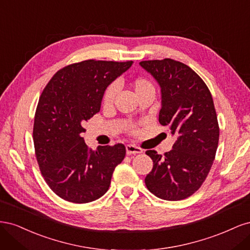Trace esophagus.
<instances>
[{
  "instance_id": "obj_1",
  "label": "esophagus",
  "mask_w": 250,
  "mask_h": 250,
  "mask_svg": "<svg viewBox=\"0 0 250 250\" xmlns=\"http://www.w3.org/2000/svg\"><path fill=\"white\" fill-rule=\"evenodd\" d=\"M143 152V149H141L138 146H134V145H127L126 146V153L128 155H131V154H137V153H142Z\"/></svg>"
}]
</instances>
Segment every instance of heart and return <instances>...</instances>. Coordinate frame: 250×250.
Instances as JSON below:
<instances>
[{
	"instance_id": "heart-1",
	"label": "heart",
	"mask_w": 250,
	"mask_h": 250,
	"mask_svg": "<svg viewBox=\"0 0 250 250\" xmlns=\"http://www.w3.org/2000/svg\"><path fill=\"white\" fill-rule=\"evenodd\" d=\"M129 85L138 98L144 94H153L155 92V86L152 80L145 76H138L130 80ZM117 95V86L116 84H110L103 94L102 104L104 107H109L112 105ZM134 130V129H132Z\"/></svg>"
}]
</instances>
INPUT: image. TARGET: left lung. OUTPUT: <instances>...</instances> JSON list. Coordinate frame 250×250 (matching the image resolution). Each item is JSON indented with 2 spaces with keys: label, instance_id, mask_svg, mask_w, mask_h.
<instances>
[{
  "label": "left lung",
  "instance_id": "obj_1",
  "mask_svg": "<svg viewBox=\"0 0 250 250\" xmlns=\"http://www.w3.org/2000/svg\"><path fill=\"white\" fill-rule=\"evenodd\" d=\"M140 64L161 85L158 121L176 138L164 155L146 151L153 161L146 187L164 200L188 198L202 186L216 156L219 124L213 97L199 75L183 62L165 58Z\"/></svg>",
  "mask_w": 250,
  "mask_h": 250
}]
</instances>
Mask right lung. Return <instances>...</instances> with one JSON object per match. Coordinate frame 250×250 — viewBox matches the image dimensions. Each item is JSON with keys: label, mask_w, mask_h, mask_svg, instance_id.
<instances>
[{"label": "right lung", "mask_w": 250, "mask_h": 250, "mask_svg": "<svg viewBox=\"0 0 250 250\" xmlns=\"http://www.w3.org/2000/svg\"><path fill=\"white\" fill-rule=\"evenodd\" d=\"M132 64L88 59L62 67L43 88L37 104L33 142L43 179L60 198L87 203L107 192L115 168L126 154L123 144L92 150L81 133L100 111L105 89Z\"/></svg>", "instance_id": "1"}]
</instances>
